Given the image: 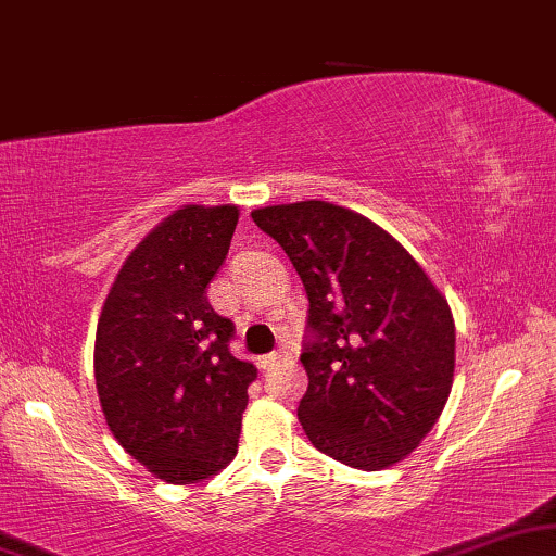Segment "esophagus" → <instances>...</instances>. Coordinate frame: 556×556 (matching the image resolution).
I'll return each instance as SVG.
<instances>
[{"label":"esophagus","instance_id":"obj_1","mask_svg":"<svg viewBox=\"0 0 556 556\" xmlns=\"http://www.w3.org/2000/svg\"><path fill=\"white\" fill-rule=\"evenodd\" d=\"M285 358H287V353H282V351H279V353H269V355H262V358H258V366H262L264 371H266V368H274V366L282 364Z\"/></svg>","mask_w":556,"mask_h":556}]
</instances>
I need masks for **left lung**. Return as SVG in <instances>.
Listing matches in <instances>:
<instances>
[{"instance_id":"1","label":"left lung","mask_w":556,"mask_h":556,"mask_svg":"<svg viewBox=\"0 0 556 556\" xmlns=\"http://www.w3.org/2000/svg\"><path fill=\"white\" fill-rule=\"evenodd\" d=\"M309 300L298 417L320 453L358 470L404 460L445 409L455 320L445 294L389 231L328 201L251 211Z\"/></svg>"}]
</instances>
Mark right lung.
<instances>
[{
  "label": "right lung",
  "mask_w": 556,
  "mask_h": 556,
  "mask_svg": "<svg viewBox=\"0 0 556 556\" xmlns=\"http://www.w3.org/2000/svg\"><path fill=\"white\" fill-rule=\"evenodd\" d=\"M236 224L231 203L173 211L127 256L101 307V412L118 445L165 483L216 476L239 453L256 366L233 358V323L208 302Z\"/></svg>",
  "instance_id": "obj_1"
}]
</instances>
